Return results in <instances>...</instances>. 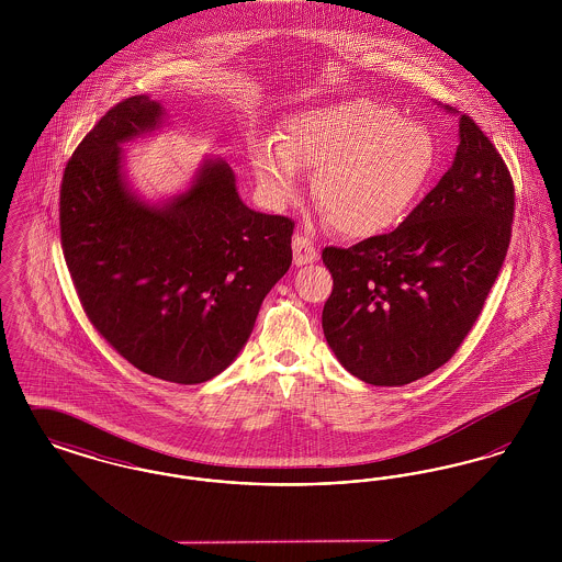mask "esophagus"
I'll list each match as a JSON object with an SVG mask.
<instances>
[{
    "mask_svg": "<svg viewBox=\"0 0 562 562\" xmlns=\"http://www.w3.org/2000/svg\"><path fill=\"white\" fill-rule=\"evenodd\" d=\"M294 266H307L318 259V248L307 236L296 234L293 238Z\"/></svg>",
    "mask_w": 562,
    "mask_h": 562,
    "instance_id": "esophagus-1",
    "label": "esophagus"
}]
</instances>
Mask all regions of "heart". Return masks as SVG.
I'll list each match as a JSON object with an SVG mask.
<instances>
[{"mask_svg":"<svg viewBox=\"0 0 562 562\" xmlns=\"http://www.w3.org/2000/svg\"><path fill=\"white\" fill-rule=\"evenodd\" d=\"M436 156L426 126L371 99H348L291 115L280 143L255 149L252 168L276 202L296 195L301 168L316 170L314 198L333 229L373 238L413 211Z\"/></svg>","mask_w":562,"mask_h":562,"instance_id":"1","label":"heart"}]
</instances>
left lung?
Here are the masks:
<instances>
[{"mask_svg": "<svg viewBox=\"0 0 562 562\" xmlns=\"http://www.w3.org/2000/svg\"><path fill=\"white\" fill-rule=\"evenodd\" d=\"M512 216L508 166L461 115L453 166L394 232L322 250V328L349 373L396 387L449 362L506 261Z\"/></svg>", "mask_w": 562, "mask_h": 562, "instance_id": "1", "label": "left lung"}]
</instances>
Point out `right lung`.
I'll return each instance as SVG.
<instances>
[{
	"mask_svg": "<svg viewBox=\"0 0 562 562\" xmlns=\"http://www.w3.org/2000/svg\"><path fill=\"white\" fill-rule=\"evenodd\" d=\"M145 94L109 109L60 183V246L99 335L143 373L193 385L225 371L293 263L294 221L241 204L227 161H206L166 206L136 200L120 145L160 126Z\"/></svg>",
	"mask_w": 562,
	"mask_h": 562,
	"instance_id": "obj_1",
	"label": "right lung"
}]
</instances>
